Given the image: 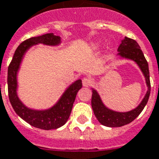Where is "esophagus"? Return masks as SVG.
Masks as SVG:
<instances>
[{"label":"esophagus","mask_w":159,"mask_h":159,"mask_svg":"<svg viewBox=\"0 0 159 159\" xmlns=\"http://www.w3.org/2000/svg\"><path fill=\"white\" fill-rule=\"evenodd\" d=\"M92 80L89 79V78H83V85L84 87H89V86L91 85Z\"/></svg>","instance_id":"obj_1"}]
</instances>
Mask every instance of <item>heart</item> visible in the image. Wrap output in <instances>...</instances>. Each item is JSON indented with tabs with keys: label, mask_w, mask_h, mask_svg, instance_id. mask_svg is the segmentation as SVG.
<instances>
[{
	"label": "heart",
	"mask_w": 159,
	"mask_h": 159,
	"mask_svg": "<svg viewBox=\"0 0 159 159\" xmlns=\"http://www.w3.org/2000/svg\"><path fill=\"white\" fill-rule=\"evenodd\" d=\"M98 47H99V43H90V45H89V50H92V51H93V50H98Z\"/></svg>",
	"instance_id": "b5f03b06"
}]
</instances>
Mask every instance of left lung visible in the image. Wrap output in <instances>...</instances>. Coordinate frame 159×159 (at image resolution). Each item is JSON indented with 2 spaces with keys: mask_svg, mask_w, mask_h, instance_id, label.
<instances>
[{
  "mask_svg": "<svg viewBox=\"0 0 159 159\" xmlns=\"http://www.w3.org/2000/svg\"><path fill=\"white\" fill-rule=\"evenodd\" d=\"M118 52L120 58L133 61L139 66L140 70H142V74L145 77L148 91L142 102L136 108L127 112H117L107 108L103 103L98 93L95 89H92V108L93 113L98 120L100 122V124L108 127H120L133 121L146 106L151 91L148 63L137 42L132 39L125 37L119 46Z\"/></svg>",
  "mask_w": 159,
  "mask_h": 159,
  "instance_id": "8db88e82",
  "label": "left lung"
}]
</instances>
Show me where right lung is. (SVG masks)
<instances>
[{"label":"right lung","instance_id":"right-lung-1","mask_svg":"<svg viewBox=\"0 0 159 159\" xmlns=\"http://www.w3.org/2000/svg\"><path fill=\"white\" fill-rule=\"evenodd\" d=\"M43 43L49 46H57L61 43V37L54 34L30 38L20 43L14 53L7 71L9 100L17 115L33 126L43 130H52L66 123L71 112L76 93L82 89V80L78 79L65 90L61 97L52 107L47 109H34L27 107L17 95V72L24 55L34 45Z\"/></svg>","mask_w":159,"mask_h":159}]
</instances>
